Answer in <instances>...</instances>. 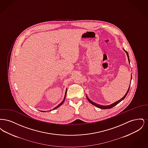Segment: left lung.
Here are the masks:
<instances>
[{
  "mask_svg": "<svg viewBox=\"0 0 148 148\" xmlns=\"http://www.w3.org/2000/svg\"><path fill=\"white\" fill-rule=\"evenodd\" d=\"M123 50H124V51H125V52L126 53V54H127V60H128V62H129V64H130V60H129V54H128V53H127V51H126L124 49V48H123ZM132 79V74H131V79H130V85H129V88H128V89H127V92L125 93V94L124 95V96L122 98L120 99V100H118V101H115V102H114V103H112V104H110V105H108V106H102V105H100V104H97V103H95L93 102L88 97V96H87V95H86V98H87V99H88V100L89 101V103H90L92 104L95 106H97V107H98L99 108H100V109H108L112 108L114 107V106H116L118 104H119L121 101H122L123 99H124V98L126 97V96H127V93H128V92H129V89H130V83H131Z\"/></svg>",
  "mask_w": 148,
  "mask_h": 148,
  "instance_id": "8db88e82",
  "label": "left lung"
}]
</instances>
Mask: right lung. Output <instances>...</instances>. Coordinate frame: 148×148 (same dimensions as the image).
<instances>
[{"mask_svg":"<svg viewBox=\"0 0 148 148\" xmlns=\"http://www.w3.org/2000/svg\"><path fill=\"white\" fill-rule=\"evenodd\" d=\"M66 92H67V88L66 89V90H65V95H64V100L59 104H58V106H56L53 110H55V109H56V108H59V106H62L64 102V101H65V98H66ZM41 112H45L46 111H41Z\"/></svg>","mask_w":148,"mask_h":148,"instance_id":"1","label":"right lung"}]
</instances>
